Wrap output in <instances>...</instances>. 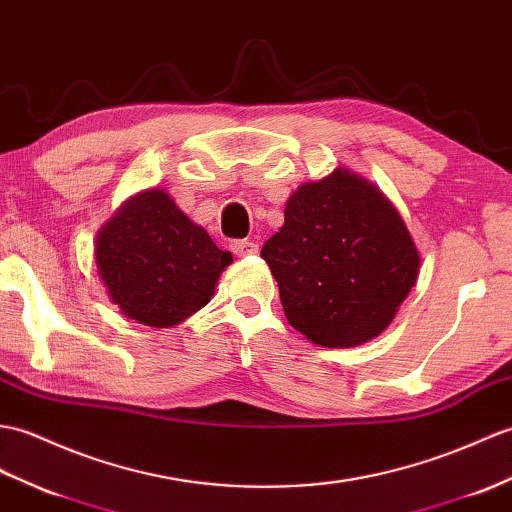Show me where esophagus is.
<instances>
[{
	"instance_id": "1",
	"label": "esophagus",
	"mask_w": 512,
	"mask_h": 512,
	"mask_svg": "<svg viewBox=\"0 0 512 512\" xmlns=\"http://www.w3.org/2000/svg\"><path fill=\"white\" fill-rule=\"evenodd\" d=\"M231 251L237 257H246V255H255L259 251V246L251 240H233L231 242Z\"/></svg>"
}]
</instances>
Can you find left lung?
I'll return each mask as SVG.
<instances>
[{"label":"left lung","instance_id":"1","mask_svg":"<svg viewBox=\"0 0 512 512\" xmlns=\"http://www.w3.org/2000/svg\"><path fill=\"white\" fill-rule=\"evenodd\" d=\"M261 257L288 323L320 347L382 334L419 277L417 246L397 209L347 170L296 189Z\"/></svg>","mask_w":512,"mask_h":512}]
</instances>
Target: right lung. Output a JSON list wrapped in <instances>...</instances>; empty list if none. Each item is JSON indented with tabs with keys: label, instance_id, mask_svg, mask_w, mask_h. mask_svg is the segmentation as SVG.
<instances>
[{
	"label": "right lung",
	"instance_id": "add662e5",
	"mask_svg": "<svg viewBox=\"0 0 512 512\" xmlns=\"http://www.w3.org/2000/svg\"><path fill=\"white\" fill-rule=\"evenodd\" d=\"M231 261L161 189L130 200L95 242L111 301L150 327L176 325L207 305Z\"/></svg>",
	"mask_w": 512,
	"mask_h": 512
}]
</instances>
